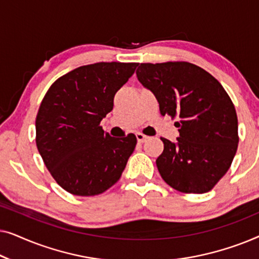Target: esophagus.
I'll return each instance as SVG.
<instances>
[{"label": "esophagus", "mask_w": 259, "mask_h": 259, "mask_svg": "<svg viewBox=\"0 0 259 259\" xmlns=\"http://www.w3.org/2000/svg\"><path fill=\"white\" fill-rule=\"evenodd\" d=\"M136 137H137V140L139 141V143H144V141H146V139H148V137L145 136V134H143V133H137Z\"/></svg>", "instance_id": "obj_1"}]
</instances>
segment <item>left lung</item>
Listing matches in <instances>:
<instances>
[{
	"mask_svg": "<svg viewBox=\"0 0 259 259\" xmlns=\"http://www.w3.org/2000/svg\"><path fill=\"white\" fill-rule=\"evenodd\" d=\"M137 77L154 94L162 115L178 118L176 141L161 138V178L184 193L208 192L231 166L238 146V120L218 80L190 62L141 63Z\"/></svg>",
	"mask_w": 259,
	"mask_h": 259,
	"instance_id": "1",
	"label": "left lung"
}]
</instances>
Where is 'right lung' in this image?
Masks as SVG:
<instances>
[{"label": "right lung", "mask_w": 259, "mask_h": 259, "mask_svg": "<svg viewBox=\"0 0 259 259\" xmlns=\"http://www.w3.org/2000/svg\"><path fill=\"white\" fill-rule=\"evenodd\" d=\"M137 67L122 62L77 67L45 95L35 121L36 146L53 178L67 192L95 196L121 177L137 138H113L100 122Z\"/></svg>", "instance_id": "1"}]
</instances>
